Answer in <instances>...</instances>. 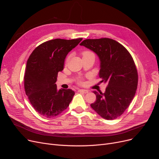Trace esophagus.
Wrapping results in <instances>:
<instances>
[{"label":"esophagus","mask_w":159,"mask_h":159,"mask_svg":"<svg viewBox=\"0 0 159 159\" xmlns=\"http://www.w3.org/2000/svg\"><path fill=\"white\" fill-rule=\"evenodd\" d=\"M78 91H79V92L82 93H88V91L86 90V89H79Z\"/></svg>","instance_id":"obj_1"}]
</instances>
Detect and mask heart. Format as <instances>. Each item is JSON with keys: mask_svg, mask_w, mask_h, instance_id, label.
I'll use <instances>...</instances> for the list:
<instances>
[{"mask_svg": "<svg viewBox=\"0 0 159 159\" xmlns=\"http://www.w3.org/2000/svg\"><path fill=\"white\" fill-rule=\"evenodd\" d=\"M83 57H89V56H94V54L93 52H91L90 51H88V50H86V51L83 52L82 53ZM81 82V81H80Z\"/></svg>", "mask_w": 159, "mask_h": 159, "instance_id": "heart-1", "label": "heart"}]
</instances>
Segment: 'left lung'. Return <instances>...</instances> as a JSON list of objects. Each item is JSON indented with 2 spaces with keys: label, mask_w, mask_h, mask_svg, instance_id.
Here are the masks:
<instances>
[{
  "label": "left lung",
  "mask_w": 159,
  "mask_h": 159,
  "mask_svg": "<svg viewBox=\"0 0 159 159\" xmlns=\"http://www.w3.org/2000/svg\"><path fill=\"white\" fill-rule=\"evenodd\" d=\"M95 52L100 60L99 77L106 83L105 92H97L91 107L106 120L120 116L134 97L138 84V73L128 50L115 40L102 38L86 39L80 44Z\"/></svg>",
  "instance_id": "1"
}]
</instances>
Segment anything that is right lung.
<instances>
[{
  "instance_id": "add662e5",
  "label": "right lung",
  "mask_w": 159,
  "mask_h": 159,
  "mask_svg": "<svg viewBox=\"0 0 159 159\" xmlns=\"http://www.w3.org/2000/svg\"><path fill=\"white\" fill-rule=\"evenodd\" d=\"M82 38L46 41L33 50L27 61L24 89L33 108L46 118L61 113L70 105L75 92L57 89L58 73L63 70L66 57Z\"/></svg>"
}]
</instances>
